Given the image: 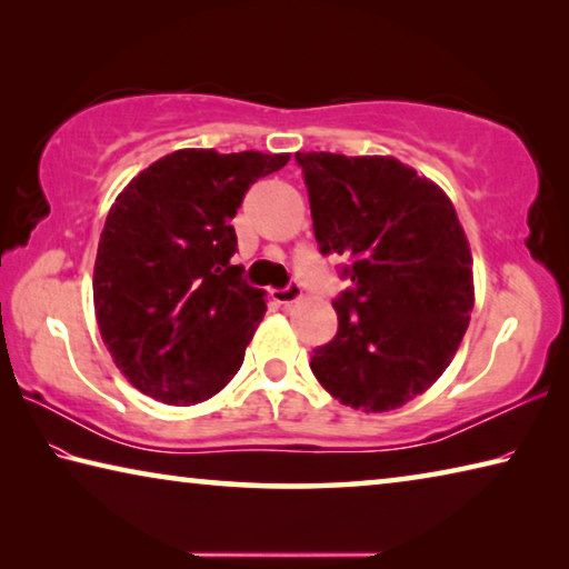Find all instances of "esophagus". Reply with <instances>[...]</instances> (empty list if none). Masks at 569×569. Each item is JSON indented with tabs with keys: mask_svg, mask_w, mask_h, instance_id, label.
I'll use <instances>...</instances> for the list:
<instances>
[{
	"mask_svg": "<svg viewBox=\"0 0 569 569\" xmlns=\"http://www.w3.org/2000/svg\"><path fill=\"white\" fill-rule=\"evenodd\" d=\"M271 298L278 306H291L298 301V298H301V286L291 283L286 288H278V291H271Z\"/></svg>",
	"mask_w": 569,
	"mask_h": 569,
	"instance_id": "34e87169",
	"label": "esophagus"
}]
</instances>
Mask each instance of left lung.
I'll use <instances>...</instances> for the list:
<instances>
[{"label": "left lung", "instance_id": "1", "mask_svg": "<svg viewBox=\"0 0 569 569\" xmlns=\"http://www.w3.org/2000/svg\"><path fill=\"white\" fill-rule=\"evenodd\" d=\"M296 160L321 253L343 256L353 283L333 301L339 331L313 351V377L351 409H399L445 373L469 326L465 228L447 192L397 158Z\"/></svg>", "mask_w": 569, "mask_h": 569}]
</instances>
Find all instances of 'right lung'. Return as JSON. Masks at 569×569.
<instances>
[{
	"mask_svg": "<svg viewBox=\"0 0 569 569\" xmlns=\"http://www.w3.org/2000/svg\"><path fill=\"white\" fill-rule=\"evenodd\" d=\"M288 160V152L186 148L138 172L114 198L94 258V319L138 391L192 407L238 373L266 293L230 266L238 243L230 220L246 190Z\"/></svg>",
	"mask_w": 569,
	"mask_h": 569,
	"instance_id": "1",
	"label": "right lung"
}]
</instances>
